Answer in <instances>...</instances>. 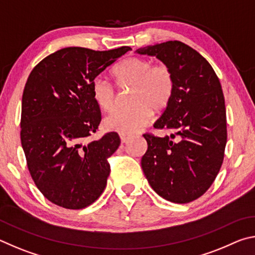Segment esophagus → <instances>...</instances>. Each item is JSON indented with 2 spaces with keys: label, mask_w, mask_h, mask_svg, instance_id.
I'll return each mask as SVG.
<instances>
[{
  "label": "esophagus",
  "mask_w": 255,
  "mask_h": 255,
  "mask_svg": "<svg viewBox=\"0 0 255 255\" xmlns=\"http://www.w3.org/2000/svg\"><path fill=\"white\" fill-rule=\"evenodd\" d=\"M129 138H130V136L125 135V133H122V135H120V139H122L123 143H127V141L129 140Z\"/></svg>",
  "instance_id": "esophagus-1"
}]
</instances>
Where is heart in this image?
Segmentation results:
<instances>
[{
  "label": "heart",
  "instance_id": "obj_1",
  "mask_svg": "<svg viewBox=\"0 0 255 255\" xmlns=\"http://www.w3.org/2000/svg\"><path fill=\"white\" fill-rule=\"evenodd\" d=\"M112 76L119 88H130L129 103L103 120L108 130L120 133H133L149 122L155 111L169 106L175 91V77L172 68L165 63H156L145 57H128L120 62ZM94 102L101 110L109 112L117 106L118 94L115 86L102 77H96L91 85Z\"/></svg>",
  "mask_w": 255,
  "mask_h": 255
}]
</instances>
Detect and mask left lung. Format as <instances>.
Wrapping results in <instances>:
<instances>
[{
  "label": "left lung",
  "instance_id": "8db88e82",
  "mask_svg": "<svg viewBox=\"0 0 255 255\" xmlns=\"http://www.w3.org/2000/svg\"><path fill=\"white\" fill-rule=\"evenodd\" d=\"M137 53L156 56L175 77L173 98L154 124L172 133H144L148 147L141 169L158 196L188 204L210 188L223 164L227 128L221 82L207 59L181 41L147 46Z\"/></svg>",
  "mask_w": 255,
  "mask_h": 255
}]
</instances>
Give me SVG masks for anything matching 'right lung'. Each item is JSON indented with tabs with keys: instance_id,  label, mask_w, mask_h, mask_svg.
Instances as JSON below:
<instances>
[{
	"instance_id": "add662e5",
	"label": "right lung",
	"mask_w": 255,
	"mask_h": 255,
	"mask_svg": "<svg viewBox=\"0 0 255 255\" xmlns=\"http://www.w3.org/2000/svg\"><path fill=\"white\" fill-rule=\"evenodd\" d=\"M130 49L67 47L47 56L30 73L22 94L21 145L34 184L55 205L85 208L106 188L108 158L119 147L120 138L108 132L86 141L101 122L91 85Z\"/></svg>"
}]
</instances>
